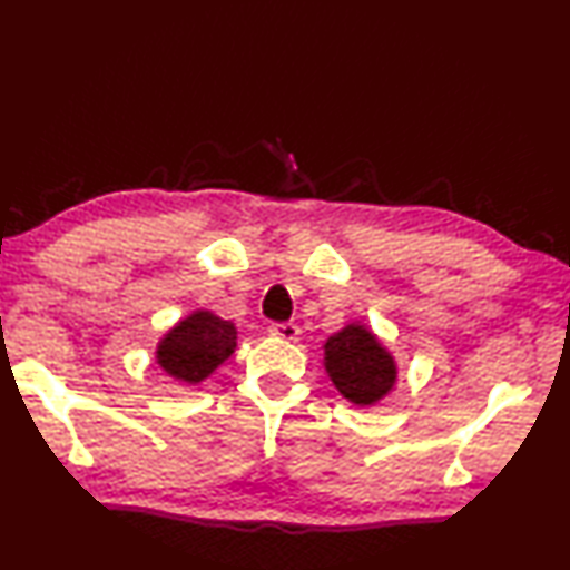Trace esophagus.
I'll return each mask as SVG.
<instances>
[{
	"label": "esophagus",
	"mask_w": 570,
	"mask_h": 570,
	"mask_svg": "<svg viewBox=\"0 0 570 570\" xmlns=\"http://www.w3.org/2000/svg\"><path fill=\"white\" fill-rule=\"evenodd\" d=\"M271 336L283 338L287 343H295L299 338V326L293 322H283V324H273L271 326Z\"/></svg>",
	"instance_id": "obj_1"
}]
</instances>
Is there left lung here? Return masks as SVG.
<instances>
[{
  "mask_svg": "<svg viewBox=\"0 0 570 570\" xmlns=\"http://www.w3.org/2000/svg\"><path fill=\"white\" fill-rule=\"evenodd\" d=\"M324 367L333 386L355 406H374L394 390V355L365 326L351 322L324 343Z\"/></svg>",
  "mask_w": 570,
  "mask_h": 570,
  "instance_id": "8db88e82",
  "label": "left lung"
}]
</instances>
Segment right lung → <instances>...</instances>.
I'll list each match as a JSON object with an SVG mask.
<instances>
[{
	"instance_id": "1",
	"label": "right lung",
	"mask_w": 570,
	"mask_h": 570,
	"mask_svg": "<svg viewBox=\"0 0 570 570\" xmlns=\"http://www.w3.org/2000/svg\"><path fill=\"white\" fill-rule=\"evenodd\" d=\"M237 348V326L210 309L180 318L157 343V365L178 384H200Z\"/></svg>"
}]
</instances>
